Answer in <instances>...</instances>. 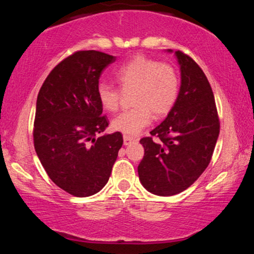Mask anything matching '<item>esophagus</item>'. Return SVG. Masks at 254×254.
Wrapping results in <instances>:
<instances>
[{"mask_svg":"<svg viewBox=\"0 0 254 254\" xmlns=\"http://www.w3.org/2000/svg\"><path fill=\"white\" fill-rule=\"evenodd\" d=\"M134 141H136V137L130 136V135H124V144L125 145L130 144L131 142H134Z\"/></svg>","mask_w":254,"mask_h":254,"instance_id":"obj_1","label":"esophagus"}]
</instances>
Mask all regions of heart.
<instances>
[{
    "label": "heart",
    "mask_w": 254,
    "mask_h": 254,
    "mask_svg": "<svg viewBox=\"0 0 254 254\" xmlns=\"http://www.w3.org/2000/svg\"><path fill=\"white\" fill-rule=\"evenodd\" d=\"M116 81L124 93H131L129 111L123 112L112 120V128L124 134L135 135L151 123L156 117L168 114L177 102L179 93V77L176 69L165 64L144 57H135L116 71ZM100 105L104 110H118L121 92L107 83L97 86Z\"/></svg>",
    "instance_id": "b5f03b06"
}]
</instances>
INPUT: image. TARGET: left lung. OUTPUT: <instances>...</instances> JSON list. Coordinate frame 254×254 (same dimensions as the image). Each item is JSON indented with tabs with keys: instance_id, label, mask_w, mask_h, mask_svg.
Returning <instances> with one entry per match:
<instances>
[{
	"instance_id": "1",
	"label": "left lung",
	"mask_w": 254,
	"mask_h": 254,
	"mask_svg": "<svg viewBox=\"0 0 254 254\" xmlns=\"http://www.w3.org/2000/svg\"><path fill=\"white\" fill-rule=\"evenodd\" d=\"M180 67L178 98L168 117L143 137L138 178L148 192L171 196L192 185L209 164L220 134V121L209 82L196 62L172 50Z\"/></svg>"
}]
</instances>
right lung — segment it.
Wrapping results in <instances>:
<instances>
[{"instance_id":"add662e5","label":"right lung","mask_w":254,"mask_h":254,"mask_svg":"<svg viewBox=\"0 0 254 254\" xmlns=\"http://www.w3.org/2000/svg\"><path fill=\"white\" fill-rule=\"evenodd\" d=\"M116 60L98 51L76 52L50 72L38 93L34 149L52 182L74 196L93 195L106 185L124 143L119 131L97 137L109 126L97 86Z\"/></svg>"}]
</instances>
